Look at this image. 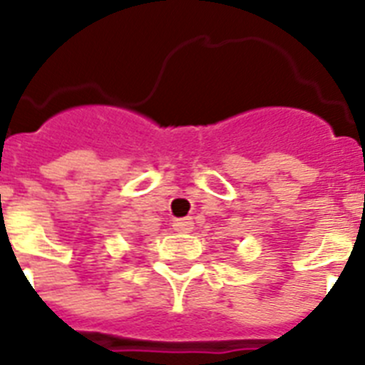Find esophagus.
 <instances>
[{"label": "esophagus", "mask_w": 365, "mask_h": 365, "mask_svg": "<svg viewBox=\"0 0 365 365\" xmlns=\"http://www.w3.org/2000/svg\"><path fill=\"white\" fill-rule=\"evenodd\" d=\"M191 229H193V220L191 217H182V220L174 222V231H178V233H189Z\"/></svg>", "instance_id": "1"}]
</instances>
